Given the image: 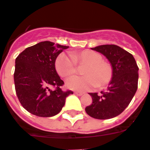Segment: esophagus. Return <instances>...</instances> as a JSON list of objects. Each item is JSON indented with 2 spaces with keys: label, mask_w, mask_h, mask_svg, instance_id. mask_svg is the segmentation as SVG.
<instances>
[{
  "label": "esophagus",
  "mask_w": 150,
  "mask_h": 150,
  "mask_svg": "<svg viewBox=\"0 0 150 150\" xmlns=\"http://www.w3.org/2000/svg\"><path fill=\"white\" fill-rule=\"evenodd\" d=\"M75 93V94H76V95H77V96H82V95H83V93H80V92H75V93Z\"/></svg>",
  "instance_id": "obj_1"
}]
</instances>
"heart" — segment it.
I'll use <instances>...</instances> for the list:
<instances>
[{
    "instance_id": "1",
    "label": "heart",
    "mask_w": 150,
    "mask_h": 150,
    "mask_svg": "<svg viewBox=\"0 0 150 150\" xmlns=\"http://www.w3.org/2000/svg\"><path fill=\"white\" fill-rule=\"evenodd\" d=\"M78 66H84L83 76H73L67 81V85L74 90L87 91L96 86L103 88L109 83L113 77V68L109 62L102 60L98 52L83 50L73 52L71 55L60 54L55 61L57 72L62 77H69L77 72Z\"/></svg>"
}]
</instances>
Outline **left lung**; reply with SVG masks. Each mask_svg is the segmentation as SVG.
Instances as JSON below:
<instances>
[{"label": "left lung", "mask_w": 150, "mask_h": 150, "mask_svg": "<svg viewBox=\"0 0 150 150\" xmlns=\"http://www.w3.org/2000/svg\"><path fill=\"white\" fill-rule=\"evenodd\" d=\"M104 54L113 68V77L106 91L89 93L93 102L86 112L96 119L115 117L125 111L132 100L138 86V67L134 56L115 45L92 48Z\"/></svg>", "instance_id": "8db88e82"}]
</instances>
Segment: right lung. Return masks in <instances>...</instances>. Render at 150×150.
Wrapping results in <instances>:
<instances>
[{
  "label": "right lung",
  "mask_w": 150,
  "mask_h": 150,
  "mask_svg": "<svg viewBox=\"0 0 150 150\" xmlns=\"http://www.w3.org/2000/svg\"><path fill=\"white\" fill-rule=\"evenodd\" d=\"M67 48L45 41L25 48L16 57L15 90L20 104L29 113L38 117L54 116L64 107L66 97L74 93L61 89L64 83L54 66L58 54Z\"/></svg>",
  "instance_id": "right-lung-1"
}]
</instances>
